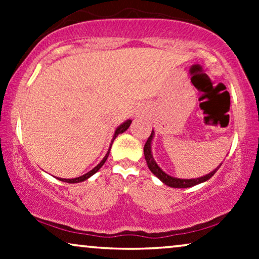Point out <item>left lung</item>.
<instances>
[{
  "label": "left lung",
  "instance_id": "obj_1",
  "mask_svg": "<svg viewBox=\"0 0 259 259\" xmlns=\"http://www.w3.org/2000/svg\"><path fill=\"white\" fill-rule=\"evenodd\" d=\"M153 138H154V132L152 130V133H151L150 138H148L146 144H145V147H144L145 159H146L148 168H150V170L152 171V174L156 175V177L158 178V179L162 181L164 185H168L170 187H177V189H186V187L198 185V184L204 183V181L210 179V178L215 174V171L218 170L219 167L222 165V163H221V165H218V167H217L214 170L210 171L209 174H206V175H203V177H200V178H196V179H180V178L171 177V175H169L165 173V171H163L153 158V154H152V140H153Z\"/></svg>",
  "mask_w": 259,
  "mask_h": 259
}]
</instances>
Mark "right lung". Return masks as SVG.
<instances>
[{
	"instance_id": "1",
	"label": "right lung",
	"mask_w": 259,
	"mask_h": 259,
	"mask_svg": "<svg viewBox=\"0 0 259 259\" xmlns=\"http://www.w3.org/2000/svg\"><path fill=\"white\" fill-rule=\"evenodd\" d=\"M130 124H132V119H127V120L124 121V123H121L120 125L118 126L117 129H115V132H114V135H113V139H112V144H113V141H114V140H115V138H117V136L119 135V134H123L124 132H126V130L129 129ZM112 144H111V147H112ZM111 147H109L108 152L106 153V156L103 157V159L101 160V162L99 163V164H97L96 167H95L94 169H91L90 171H88V173H86V174L81 175V177L74 178V179H59V180H61V181H64V183L75 184V183H81V181H84V180H86V179H89V178L92 177V175H94L95 173H96V171H99V170H100V168L102 167L103 164H105V162H106V160H107V158H108V154H109V151H111Z\"/></svg>"
}]
</instances>
